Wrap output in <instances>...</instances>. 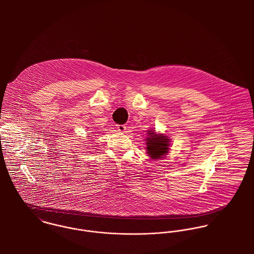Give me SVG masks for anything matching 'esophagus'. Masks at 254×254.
Segmentation results:
<instances>
[{
    "mask_svg": "<svg viewBox=\"0 0 254 254\" xmlns=\"http://www.w3.org/2000/svg\"><path fill=\"white\" fill-rule=\"evenodd\" d=\"M116 129L120 133H125L126 132V126L125 125H116Z\"/></svg>",
    "mask_w": 254,
    "mask_h": 254,
    "instance_id": "1",
    "label": "esophagus"
}]
</instances>
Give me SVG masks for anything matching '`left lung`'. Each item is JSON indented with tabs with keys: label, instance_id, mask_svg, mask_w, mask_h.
Wrapping results in <instances>:
<instances>
[{
	"label": "left lung",
	"instance_id": "left-lung-1",
	"mask_svg": "<svg viewBox=\"0 0 254 254\" xmlns=\"http://www.w3.org/2000/svg\"><path fill=\"white\" fill-rule=\"evenodd\" d=\"M147 137L145 138V149L150 159L158 160L163 158L170 150L171 140L168 136L156 133L155 130L149 129L146 131Z\"/></svg>",
	"mask_w": 254,
	"mask_h": 254
}]
</instances>
